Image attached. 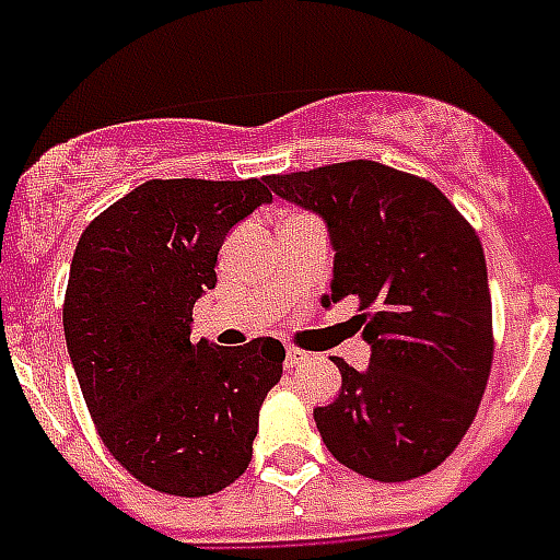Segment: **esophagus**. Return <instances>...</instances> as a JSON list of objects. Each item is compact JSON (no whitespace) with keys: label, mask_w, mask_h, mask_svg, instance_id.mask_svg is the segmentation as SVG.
Masks as SVG:
<instances>
[{"label":"esophagus","mask_w":560,"mask_h":560,"mask_svg":"<svg viewBox=\"0 0 560 560\" xmlns=\"http://www.w3.org/2000/svg\"><path fill=\"white\" fill-rule=\"evenodd\" d=\"M302 360H307L305 351H302V349H288V366H290V369L299 366Z\"/></svg>","instance_id":"esophagus-1"}]
</instances>
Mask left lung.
<instances>
[{
  "mask_svg": "<svg viewBox=\"0 0 560 560\" xmlns=\"http://www.w3.org/2000/svg\"><path fill=\"white\" fill-rule=\"evenodd\" d=\"M281 200L325 220L331 307L354 296L372 346L366 369L334 358L340 395L314 409L325 447L377 482L439 468L468 433L494 337L486 253L433 183L372 160L267 177Z\"/></svg>",
  "mask_w": 560,
  "mask_h": 560,
  "instance_id": "obj_1",
  "label": "left lung"
}]
</instances>
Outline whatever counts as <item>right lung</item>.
<instances>
[{
	"label": "right lung",
	"instance_id": "add662e5",
	"mask_svg": "<svg viewBox=\"0 0 560 560\" xmlns=\"http://www.w3.org/2000/svg\"><path fill=\"white\" fill-rule=\"evenodd\" d=\"M267 179H151L101 211L74 246L66 349L101 442L162 494L206 497L253 459L258 409L279 383L272 337L191 340L229 229L272 200Z\"/></svg>",
	"mask_w": 560,
	"mask_h": 560
}]
</instances>
